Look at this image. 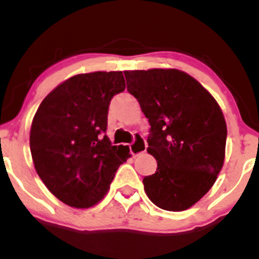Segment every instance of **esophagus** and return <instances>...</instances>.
Here are the masks:
<instances>
[{"label":"esophagus","instance_id":"34e87169","mask_svg":"<svg viewBox=\"0 0 259 259\" xmlns=\"http://www.w3.org/2000/svg\"><path fill=\"white\" fill-rule=\"evenodd\" d=\"M129 147H130V152H132L133 156H138L140 153L146 152V148H147L146 140L142 138L141 135L136 134L135 139H134V142Z\"/></svg>","mask_w":259,"mask_h":259}]
</instances>
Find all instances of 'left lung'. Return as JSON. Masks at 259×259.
Instances as JSON below:
<instances>
[{"instance_id": "left-lung-1", "label": "left lung", "mask_w": 259, "mask_h": 259, "mask_svg": "<svg viewBox=\"0 0 259 259\" xmlns=\"http://www.w3.org/2000/svg\"><path fill=\"white\" fill-rule=\"evenodd\" d=\"M127 91L150 123L148 153L157 170L145 177V191L157 207L187 209L215 183L227 144L224 115L212 95L177 69L124 72Z\"/></svg>"}]
</instances>
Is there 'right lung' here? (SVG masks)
<instances>
[{"mask_svg": "<svg viewBox=\"0 0 259 259\" xmlns=\"http://www.w3.org/2000/svg\"><path fill=\"white\" fill-rule=\"evenodd\" d=\"M124 90L123 72L79 74L50 92L35 113L30 130L35 169L68 206L88 208L102 200L130 157L129 147L112 146L105 135L109 103Z\"/></svg>", "mask_w": 259, "mask_h": 259, "instance_id": "obj_1", "label": "right lung"}]
</instances>
